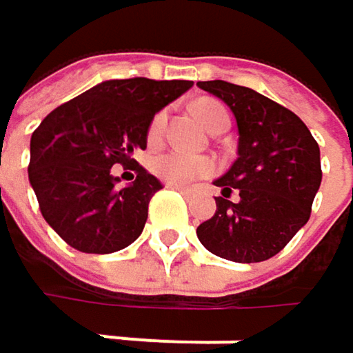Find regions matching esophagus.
Instances as JSON below:
<instances>
[{"mask_svg": "<svg viewBox=\"0 0 353 353\" xmlns=\"http://www.w3.org/2000/svg\"><path fill=\"white\" fill-rule=\"evenodd\" d=\"M170 188H174V190L181 192V194H188V192H190V188H185V185H176V183H170Z\"/></svg>", "mask_w": 353, "mask_h": 353, "instance_id": "obj_1", "label": "esophagus"}]
</instances>
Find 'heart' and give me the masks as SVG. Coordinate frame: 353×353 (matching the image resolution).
Listing matches in <instances>:
<instances>
[{
    "mask_svg": "<svg viewBox=\"0 0 353 353\" xmlns=\"http://www.w3.org/2000/svg\"><path fill=\"white\" fill-rule=\"evenodd\" d=\"M196 114L198 118L202 120V124L210 130H214L221 122L229 120V112L227 108L214 100H200L196 102ZM165 122H168V112L161 110L157 112L151 122H149V128H147V141L149 145H155L161 141L163 137V128H165ZM153 172L161 177L163 181L168 183H176V185H183V183H190L198 177L210 176L214 172V163L206 157H200V155H190V153H183V151H165L161 155H157L153 159Z\"/></svg>",
    "mask_w": 353,
    "mask_h": 353,
    "instance_id": "obj_1",
    "label": "heart"
}]
</instances>
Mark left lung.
Wrapping results in <instances>:
<instances>
[{
	"label": "left lung",
	"instance_id": "8db88e82",
	"mask_svg": "<svg viewBox=\"0 0 353 353\" xmlns=\"http://www.w3.org/2000/svg\"><path fill=\"white\" fill-rule=\"evenodd\" d=\"M198 88L233 110L239 157L214 183L223 190L216 212L196 235L210 253L239 263L280 253L307 225L321 185V153L307 124L278 102L223 79ZM237 191L240 200L231 203Z\"/></svg>",
	"mask_w": 353,
	"mask_h": 353
}]
</instances>
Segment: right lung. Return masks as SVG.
I'll return each mask as SVG.
<instances>
[{
  "instance_id": "1",
  "label": "right lung",
  "mask_w": 353,
  "mask_h": 353,
  "mask_svg": "<svg viewBox=\"0 0 353 353\" xmlns=\"http://www.w3.org/2000/svg\"><path fill=\"white\" fill-rule=\"evenodd\" d=\"M194 83L185 79H112L54 108L32 132L28 177L44 221L73 249L114 253L128 247L147 223L161 183L132 153L147 147V128ZM112 165L135 172L126 188Z\"/></svg>"
}]
</instances>
